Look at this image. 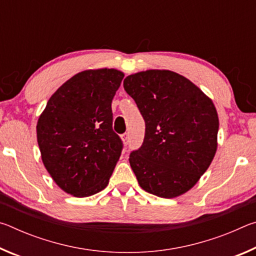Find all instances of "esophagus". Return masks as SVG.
<instances>
[{"label":"esophagus","mask_w":256,"mask_h":256,"mask_svg":"<svg viewBox=\"0 0 256 256\" xmlns=\"http://www.w3.org/2000/svg\"><path fill=\"white\" fill-rule=\"evenodd\" d=\"M122 140H123V142H124V144H128V133L123 134V136H122Z\"/></svg>","instance_id":"obj_1"}]
</instances>
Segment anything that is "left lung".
Listing matches in <instances>:
<instances>
[{"instance_id":"8db88e82","label":"left lung","mask_w":256,"mask_h":256,"mask_svg":"<svg viewBox=\"0 0 256 256\" xmlns=\"http://www.w3.org/2000/svg\"><path fill=\"white\" fill-rule=\"evenodd\" d=\"M123 86L146 122L144 144L128 159L138 184L159 198L186 193L216 154L219 118L214 102L170 70L134 73Z\"/></svg>"}]
</instances>
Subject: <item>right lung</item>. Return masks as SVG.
Segmentation results:
<instances>
[{"mask_svg": "<svg viewBox=\"0 0 256 256\" xmlns=\"http://www.w3.org/2000/svg\"><path fill=\"white\" fill-rule=\"evenodd\" d=\"M124 73L86 70L60 86L37 122L42 160L64 192L86 198L108 185L123 144L112 131V100Z\"/></svg>", "mask_w": 256, "mask_h": 256, "instance_id": "obj_1", "label": "right lung"}]
</instances>
